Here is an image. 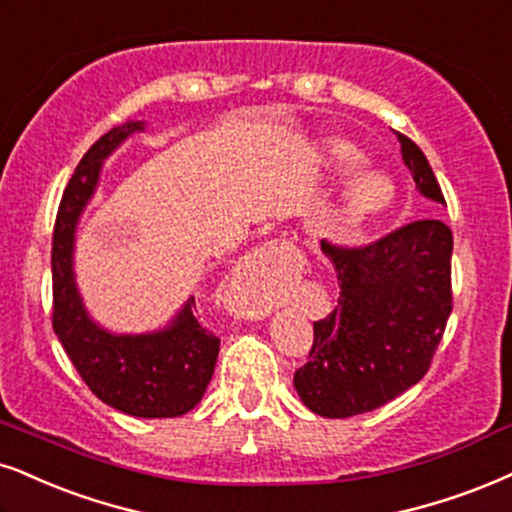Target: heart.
<instances>
[{
  "instance_id": "1",
  "label": "heart",
  "mask_w": 512,
  "mask_h": 512,
  "mask_svg": "<svg viewBox=\"0 0 512 512\" xmlns=\"http://www.w3.org/2000/svg\"><path fill=\"white\" fill-rule=\"evenodd\" d=\"M327 163L334 173H351L353 168L361 166V151L353 149L351 144L342 140H330L325 144ZM394 199V185L387 175L382 173H363L351 182L346 189V208L356 216H372L380 213Z\"/></svg>"
}]
</instances>
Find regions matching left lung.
<instances>
[{"label":"left lung","mask_w":512,"mask_h":512,"mask_svg":"<svg viewBox=\"0 0 512 512\" xmlns=\"http://www.w3.org/2000/svg\"><path fill=\"white\" fill-rule=\"evenodd\" d=\"M403 163L422 197L446 204L418 144L399 135ZM453 235L441 220H415L358 249L330 246L337 308L313 323L308 363L294 372L301 401L323 418L370 413L422 380L444 337Z\"/></svg>","instance_id":"1"}]
</instances>
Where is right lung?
Returning a JSON list of instances; mask_svg holds the SVG:
<instances>
[{"label": "right lung", "instance_id": "obj_1", "mask_svg": "<svg viewBox=\"0 0 512 512\" xmlns=\"http://www.w3.org/2000/svg\"><path fill=\"white\" fill-rule=\"evenodd\" d=\"M142 130L144 121H130L99 137L63 192L52 242L54 332L97 399L135 418H178L201 401L220 351V339L194 315V296L163 330L116 334L87 313L73 270L75 230L104 161Z\"/></svg>", "mask_w": 512, "mask_h": 512}]
</instances>
